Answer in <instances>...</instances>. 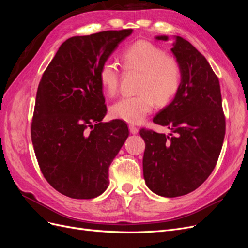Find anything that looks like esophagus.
Wrapping results in <instances>:
<instances>
[{
    "label": "esophagus",
    "instance_id": "34e87169",
    "mask_svg": "<svg viewBox=\"0 0 248 248\" xmlns=\"http://www.w3.org/2000/svg\"><path fill=\"white\" fill-rule=\"evenodd\" d=\"M129 131H130V133H131V134H137V133L139 132V129L137 128L136 126L129 125Z\"/></svg>",
    "mask_w": 248,
    "mask_h": 248
}]
</instances>
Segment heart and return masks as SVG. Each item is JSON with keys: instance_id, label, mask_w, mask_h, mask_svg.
<instances>
[{"instance_id": "obj_1", "label": "heart", "mask_w": 248, "mask_h": 248, "mask_svg": "<svg viewBox=\"0 0 248 248\" xmlns=\"http://www.w3.org/2000/svg\"><path fill=\"white\" fill-rule=\"evenodd\" d=\"M121 61L126 70L141 72L138 85L140 94L121 97L110 107V114L127 123L139 124L152 111L155 101L158 106H166L174 98L181 82V67L174 57L146 40L137 41L127 47L122 52ZM98 78L104 92L115 95L120 82L117 65L104 62Z\"/></svg>"}]
</instances>
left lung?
Instances as JSON below:
<instances>
[{"mask_svg":"<svg viewBox=\"0 0 248 248\" xmlns=\"http://www.w3.org/2000/svg\"><path fill=\"white\" fill-rule=\"evenodd\" d=\"M157 40L168 41L166 35ZM170 49L181 67V82L169 106L153 122L171 133L141 129L146 149L145 182L161 197L175 198L196 190L215 168L226 133L219 80L206 58L180 36Z\"/></svg>","mask_w":248,"mask_h":248,"instance_id":"obj_1","label":"left lung"}]
</instances>
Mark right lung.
<instances>
[{
	"label": "right lung",
	"instance_id": "obj_1",
	"mask_svg": "<svg viewBox=\"0 0 248 248\" xmlns=\"http://www.w3.org/2000/svg\"><path fill=\"white\" fill-rule=\"evenodd\" d=\"M133 32L104 31L74 36L59 47L36 95L32 142L46 181L71 199L100 196L108 186V168L126 139L121 120L107 115L98 73L118 46Z\"/></svg>",
	"mask_w": 248,
	"mask_h": 248
}]
</instances>
